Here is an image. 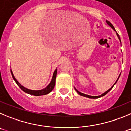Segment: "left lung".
Segmentation results:
<instances>
[{"label": "left lung", "mask_w": 131, "mask_h": 131, "mask_svg": "<svg viewBox=\"0 0 131 131\" xmlns=\"http://www.w3.org/2000/svg\"><path fill=\"white\" fill-rule=\"evenodd\" d=\"M106 23H108V25L110 26V27L112 28V29H114V30H115V28L114 27V26L112 25V24L111 23H110V21H106ZM117 37H118V38H119V40H120V37H119V35H118V34L117 33ZM120 42H121V40H120ZM119 76H120V75L119 76V77H118V78H117V80H116V82H115V83H114V85H112V87H111V88H110L109 89H108V90H107L105 92V93H102V95H99V96H90V95H85V94H83V93H81V92H80V91H78L77 90V89H76V88H75V89H76V92H77L79 94V95H81V96H85V97H87V98H90V99H97V98H100V97H101V96H104V95H106L107 93H108V92L110 91L113 88V87H114V85H115V84L116 83H117V80H118V79H119Z\"/></svg>", "instance_id": "1"}]
</instances>
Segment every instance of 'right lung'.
<instances>
[{"label": "right lung", "mask_w": 131, "mask_h": 131, "mask_svg": "<svg viewBox=\"0 0 131 131\" xmlns=\"http://www.w3.org/2000/svg\"><path fill=\"white\" fill-rule=\"evenodd\" d=\"M11 74L12 76L13 79L14 80V81L16 82V83H17V85L24 92L27 93L28 94H30L31 95H35V96H41V95H45L49 93L53 89L55 88V78H56V76H57V68L55 69V72L53 73V75L52 79H51V82L49 83V84L47 86L46 88H45L43 89H40V90H32V89H27V88L23 87L22 85H21V83H19V82L16 79V78L14 77V74H13L12 71L11 70Z\"/></svg>", "instance_id": "1"}]
</instances>
